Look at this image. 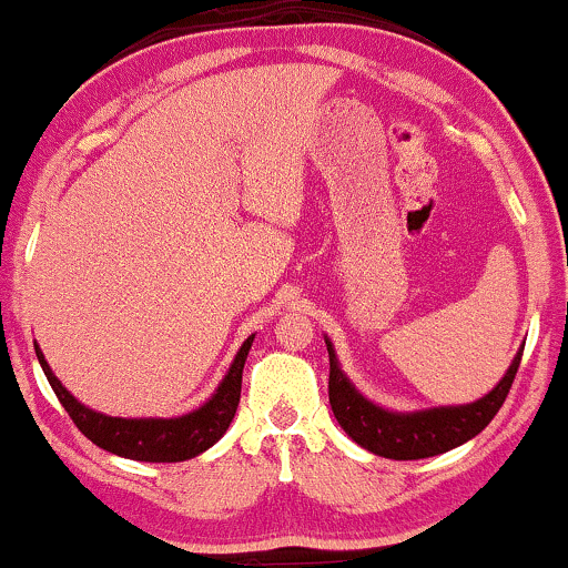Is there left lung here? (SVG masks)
Listing matches in <instances>:
<instances>
[{"label": "left lung", "mask_w": 568, "mask_h": 568, "mask_svg": "<svg viewBox=\"0 0 568 568\" xmlns=\"http://www.w3.org/2000/svg\"><path fill=\"white\" fill-rule=\"evenodd\" d=\"M326 351H329V404L339 428L348 433L358 446L369 449L372 455L388 459L436 457L478 436L495 419L499 406L508 398L524 356L521 348L513 358L510 369L497 383V388L486 393L478 402L402 415V412H388L383 406L366 402L362 393L353 388L345 372L339 369L329 339H326Z\"/></svg>", "instance_id": "obj_1"}]
</instances>
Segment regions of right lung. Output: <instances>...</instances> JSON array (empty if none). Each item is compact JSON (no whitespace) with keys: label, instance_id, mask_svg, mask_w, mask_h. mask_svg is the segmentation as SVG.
Instances as JSON below:
<instances>
[{"label":"right lung","instance_id":"1","mask_svg":"<svg viewBox=\"0 0 568 568\" xmlns=\"http://www.w3.org/2000/svg\"><path fill=\"white\" fill-rule=\"evenodd\" d=\"M252 339H255V335L244 339L236 358H233L229 375L223 377V383L217 385L215 393H212L210 402L199 406V409L189 412V415L170 419H124L87 409V406L79 404L77 398L60 385V379L52 375L50 364L44 362L39 345H33V348H37V358L39 364H42L47 383L55 390L58 402L63 404V409L69 412L73 425H77L92 444L111 452V455L140 459V463H183V459L202 455V452L210 449L212 444H217L220 438H223V433L229 430L231 419L236 415L239 398H242V372L246 353L252 348Z\"/></svg>","mask_w":568,"mask_h":568}]
</instances>
